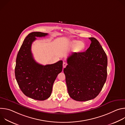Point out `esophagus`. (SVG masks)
<instances>
[{
	"label": "esophagus",
	"instance_id": "esophagus-1",
	"mask_svg": "<svg viewBox=\"0 0 125 125\" xmlns=\"http://www.w3.org/2000/svg\"><path fill=\"white\" fill-rule=\"evenodd\" d=\"M67 65V63H66V62H63V68H65V67H66Z\"/></svg>",
	"mask_w": 125,
	"mask_h": 125
}]
</instances>
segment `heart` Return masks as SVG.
Listing matches in <instances>:
<instances>
[{
	"instance_id": "obj_1",
	"label": "heart",
	"mask_w": 125,
	"mask_h": 125,
	"mask_svg": "<svg viewBox=\"0 0 125 125\" xmlns=\"http://www.w3.org/2000/svg\"><path fill=\"white\" fill-rule=\"evenodd\" d=\"M82 44L81 45V44ZM72 46L74 47H77V49L78 50H80L83 48V44L82 42L78 41H74L72 43Z\"/></svg>"
}]
</instances>
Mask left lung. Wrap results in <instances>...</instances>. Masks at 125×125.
I'll return each mask as SVG.
<instances>
[{
    "instance_id": "obj_1",
    "label": "left lung",
    "mask_w": 125,
    "mask_h": 125,
    "mask_svg": "<svg viewBox=\"0 0 125 125\" xmlns=\"http://www.w3.org/2000/svg\"><path fill=\"white\" fill-rule=\"evenodd\" d=\"M90 46L83 52H74L68 57L64 69L69 96L79 101L95 98L106 81L107 57L99 42L89 38Z\"/></svg>"
}]
</instances>
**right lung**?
Listing matches in <instances>:
<instances>
[{
	"label": "right lung",
	"instance_id": "obj_1",
	"mask_svg": "<svg viewBox=\"0 0 125 125\" xmlns=\"http://www.w3.org/2000/svg\"><path fill=\"white\" fill-rule=\"evenodd\" d=\"M47 33L32 32L24 40L18 53L15 68L16 81L27 96L38 100H44L51 94L52 86L57 75L62 71L63 61L46 65L37 63L31 51L35 37H43Z\"/></svg>",
	"mask_w": 125,
	"mask_h": 125
}]
</instances>
